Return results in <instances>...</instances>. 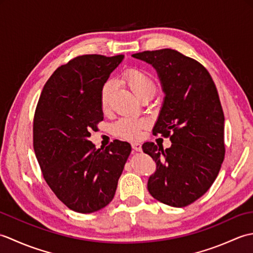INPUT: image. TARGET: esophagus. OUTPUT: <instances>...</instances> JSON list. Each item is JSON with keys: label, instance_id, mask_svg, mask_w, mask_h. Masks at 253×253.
Returning a JSON list of instances; mask_svg holds the SVG:
<instances>
[{"label": "esophagus", "instance_id": "esophagus-1", "mask_svg": "<svg viewBox=\"0 0 253 253\" xmlns=\"http://www.w3.org/2000/svg\"><path fill=\"white\" fill-rule=\"evenodd\" d=\"M131 147L133 150H135V151H141V149H142L141 143H139V142H132Z\"/></svg>", "mask_w": 253, "mask_h": 253}]
</instances>
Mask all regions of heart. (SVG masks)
<instances>
[{
	"mask_svg": "<svg viewBox=\"0 0 253 253\" xmlns=\"http://www.w3.org/2000/svg\"><path fill=\"white\" fill-rule=\"evenodd\" d=\"M124 82L136 95V98L146 93H153L155 91V84L151 76L141 69L131 68L124 74ZM114 91V83L106 82L101 89L100 102L102 109H106ZM147 123L142 120H133V118H122L113 126V132L116 136L127 140H135L141 136L143 128Z\"/></svg>",
	"mask_w": 253,
	"mask_h": 253,
	"instance_id": "1",
	"label": "heart"
}]
</instances>
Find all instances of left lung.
I'll list each match as a JSON object with an SVG mask.
<instances>
[{"instance_id": "left-lung-1", "label": "left lung", "mask_w": 253, "mask_h": 253, "mask_svg": "<svg viewBox=\"0 0 253 253\" xmlns=\"http://www.w3.org/2000/svg\"><path fill=\"white\" fill-rule=\"evenodd\" d=\"M132 57L150 64L164 93L153 133L169 137L168 149L143 143L157 163L148 179L154 199L182 208L202 197L215 180L225 155L224 113L211 75L178 51H144Z\"/></svg>"}]
</instances>
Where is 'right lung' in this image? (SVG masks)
<instances>
[{"mask_svg":"<svg viewBox=\"0 0 253 253\" xmlns=\"http://www.w3.org/2000/svg\"><path fill=\"white\" fill-rule=\"evenodd\" d=\"M124 55H83L58 67L44 84L34 120V148L46 184L78 213H93L114 198L131 152L126 141L94 148L91 130L103 120L100 94Z\"/></svg>","mask_w":253,"mask_h":253,"instance_id":"obj_1","label":"right lung"}]
</instances>
